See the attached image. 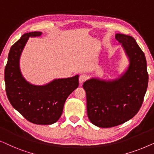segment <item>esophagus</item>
Masks as SVG:
<instances>
[{
  "label": "esophagus",
  "instance_id": "1",
  "mask_svg": "<svg viewBox=\"0 0 154 154\" xmlns=\"http://www.w3.org/2000/svg\"><path fill=\"white\" fill-rule=\"evenodd\" d=\"M87 75H85V74H81V75H80L79 77V82L80 83H83L85 82L86 80H87Z\"/></svg>",
  "mask_w": 154,
  "mask_h": 154
}]
</instances>
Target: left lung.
<instances>
[{"mask_svg":"<svg viewBox=\"0 0 154 154\" xmlns=\"http://www.w3.org/2000/svg\"><path fill=\"white\" fill-rule=\"evenodd\" d=\"M115 38L130 59L127 71L114 81L92 79L83 85L88 119L100 128L114 127L133 118L142 106L148 86L146 58L135 40L121 33Z\"/></svg>","mask_w":154,"mask_h":154,"instance_id":"1","label":"left lung"}]
</instances>
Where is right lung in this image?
Listing matches in <instances>:
<instances>
[{
  "instance_id": "right-lung-1",
  "label": "right lung",
  "mask_w": 154,
  "mask_h": 154,
  "mask_svg": "<svg viewBox=\"0 0 154 154\" xmlns=\"http://www.w3.org/2000/svg\"><path fill=\"white\" fill-rule=\"evenodd\" d=\"M41 32L24 33L12 46L5 68V90L12 106L27 121L37 125L54 123L62 116L65 101L79 85V75L54 80L43 86L29 84L21 74L20 54L29 37Z\"/></svg>"
}]
</instances>
